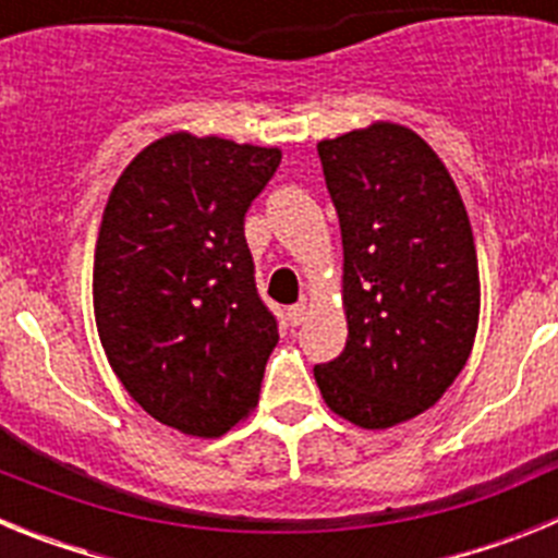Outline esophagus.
<instances>
[{
    "instance_id": "obj_1",
    "label": "esophagus",
    "mask_w": 558,
    "mask_h": 558,
    "mask_svg": "<svg viewBox=\"0 0 558 558\" xmlns=\"http://www.w3.org/2000/svg\"><path fill=\"white\" fill-rule=\"evenodd\" d=\"M288 318L293 327H299V324H304V318H307V304L299 302L293 304V307H288Z\"/></svg>"
}]
</instances>
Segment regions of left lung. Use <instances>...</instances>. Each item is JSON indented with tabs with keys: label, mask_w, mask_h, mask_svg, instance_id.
I'll use <instances>...</instances> for the list:
<instances>
[{
	"label": "left lung",
	"mask_w": 558,
	"mask_h": 558,
	"mask_svg": "<svg viewBox=\"0 0 558 558\" xmlns=\"http://www.w3.org/2000/svg\"><path fill=\"white\" fill-rule=\"evenodd\" d=\"M343 240V352L313 368L327 405L391 427L436 405L475 343L481 282L463 201L422 136L377 122L318 142Z\"/></svg>",
	"instance_id": "8db88e82"
}]
</instances>
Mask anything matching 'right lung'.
Segmentation results:
<instances>
[{
    "label": "right lung",
    "instance_id": "right-lung-1",
    "mask_svg": "<svg viewBox=\"0 0 558 558\" xmlns=\"http://www.w3.org/2000/svg\"><path fill=\"white\" fill-rule=\"evenodd\" d=\"M276 147L172 133L113 186L95 254V315L113 374L153 418L220 436L259 399L279 322L256 290L245 215Z\"/></svg>",
    "mask_w": 558,
    "mask_h": 558
}]
</instances>
